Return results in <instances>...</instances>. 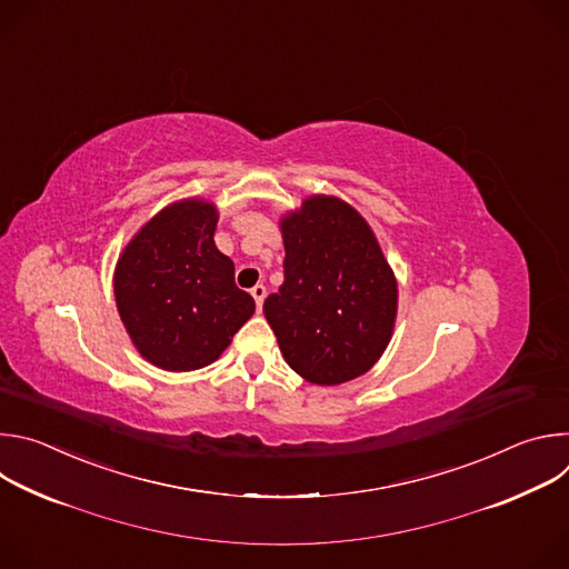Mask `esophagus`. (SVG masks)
Wrapping results in <instances>:
<instances>
[{
	"label": "esophagus",
	"mask_w": 569,
	"mask_h": 569,
	"mask_svg": "<svg viewBox=\"0 0 569 569\" xmlns=\"http://www.w3.org/2000/svg\"><path fill=\"white\" fill-rule=\"evenodd\" d=\"M252 297H254V301H257V308L261 310V306H263V299H266V286H263V283L254 286V288H252Z\"/></svg>",
	"instance_id": "obj_1"
}]
</instances>
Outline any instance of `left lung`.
<instances>
[{
    "label": "left lung",
    "mask_w": 569,
    "mask_h": 569,
    "mask_svg": "<svg viewBox=\"0 0 569 569\" xmlns=\"http://www.w3.org/2000/svg\"><path fill=\"white\" fill-rule=\"evenodd\" d=\"M283 283L263 303L279 349L301 378L342 385L385 353L398 286L367 220L345 200L310 196L281 218Z\"/></svg>",
    "instance_id": "8db88e82"
}]
</instances>
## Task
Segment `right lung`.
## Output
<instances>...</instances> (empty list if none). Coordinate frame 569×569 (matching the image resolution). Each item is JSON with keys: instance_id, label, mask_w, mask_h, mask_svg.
Segmentation results:
<instances>
[{"instance_id": "right-lung-1", "label": "right lung", "mask_w": 569, "mask_h": 569, "mask_svg": "<svg viewBox=\"0 0 569 569\" xmlns=\"http://www.w3.org/2000/svg\"><path fill=\"white\" fill-rule=\"evenodd\" d=\"M218 209L200 198L152 216L114 270V299L137 351L164 371L211 365L254 315L233 283V263L213 242Z\"/></svg>"}]
</instances>
